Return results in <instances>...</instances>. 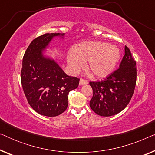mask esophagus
I'll return each instance as SVG.
<instances>
[{"label":"esophagus","instance_id":"esophagus-1","mask_svg":"<svg viewBox=\"0 0 155 155\" xmlns=\"http://www.w3.org/2000/svg\"><path fill=\"white\" fill-rule=\"evenodd\" d=\"M88 81L86 80L85 79H83V78H81L80 80V85H82V84H87Z\"/></svg>","mask_w":155,"mask_h":155}]
</instances>
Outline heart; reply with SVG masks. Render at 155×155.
I'll return each instance as SVG.
<instances>
[{
  "label": "heart",
  "mask_w": 155,
  "mask_h": 155,
  "mask_svg": "<svg viewBox=\"0 0 155 155\" xmlns=\"http://www.w3.org/2000/svg\"><path fill=\"white\" fill-rule=\"evenodd\" d=\"M120 51L107 42L85 41L73 48L68 55V63L73 71L86 64V71L92 77L104 78L109 75L117 65Z\"/></svg>",
  "instance_id": "b5f03b06"
}]
</instances>
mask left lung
I'll return each mask as SVG.
<instances>
[{
	"label": "left lung",
	"instance_id": "left-lung-1",
	"mask_svg": "<svg viewBox=\"0 0 155 155\" xmlns=\"http://www.w3.org/2000/svg\"><path fill=\"white\" fill-rule=\"evenodd\" d=\"M136 78V61L126 46L119 68L104 80L90 82L93 90L90 108L101 116H113L123 111L132 98Z\"/></svg>",
	"mask_w": 155,
	"mask_h": 155
}]
</instances>
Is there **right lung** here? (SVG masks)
Wrapping results in <instances>:
<instances>
[{
  "label": "right lung",
  "mask_w": 155,
  "mask_h": 155,
  "mask_svg": "<svg viewBox=\"0 0 155 155\" xmlns=\"http://www.w3.org/2000/svg\"><path fill=\"white\" fill-rule=\"evenodd\" d=\"M58 35L47 33L34 39L25 53L21 70V83L29 104L38 114L48 117L66 110L68 93L80 82V78L67 75L54 60L42 56L41 50Z\"/></svg>",
  "instance_id": "add662e5"
}]
</instances>
